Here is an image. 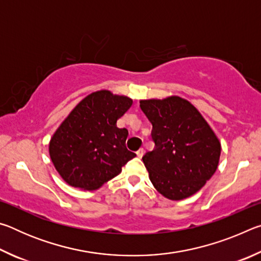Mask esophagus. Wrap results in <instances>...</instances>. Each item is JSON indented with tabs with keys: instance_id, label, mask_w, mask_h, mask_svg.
<instances>
[{
	"instance_id": "34e87169",
	"label": "esophagus",
	"mask_w": 261,
	"mask_h": 261,
	"mask_svg": "<svg viewBox=\"0 0 261 261\" xmlns=\"http://www.w3.org/2000/svg\"><path fill=\"white\" fill-rule=\"evenodd\" d=\"M144 153H145V151H144V148H139L138 151L136 152V154H137V156L138 158H143V155H144Z\"/></svg>"
}]
</instances>
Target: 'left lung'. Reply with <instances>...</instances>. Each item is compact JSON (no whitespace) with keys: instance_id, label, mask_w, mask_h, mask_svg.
Segmentation results:
<instances>
[{"instance_id":"left-lung-1","label":"left lung","mask_w":261,"mask_h":261,"mask_svg":"<svg viewBox=\"0 0 261 261\" xmlns=\"http://www.w3.org/2000/svg\"><path fill=\"white\" fill-rule=\"evenodd\" d=\"M140 108L153 125L155 146L143 156L153 187L170 200L199 191L218 169V136L199 110L180 96L140 100Z\"/></svg>"}]
</instances>
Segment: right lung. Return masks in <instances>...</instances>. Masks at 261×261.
Instances as JSON below:
<instances>
[{
  "label": "right lung",
  "instance_id": "obj_1",
  "mask_svg": "<svg viewBox=\"0 0 261 261\" xmlns=\"http://www.w3.org/2000/svg\"><path fill=\"white\" fill-rule=\"evenodd\" d=\"M131 106L129 96L101 90L71 110L49 141L51 162L65 183L87 191L98 190L136 156L125 146L129 132L116 125Z\"/></svg>",
  "mask_w": 261,
  "mask_h": 261
}]
</instances>
